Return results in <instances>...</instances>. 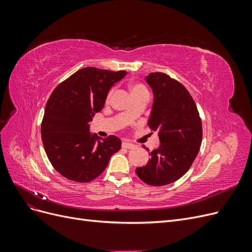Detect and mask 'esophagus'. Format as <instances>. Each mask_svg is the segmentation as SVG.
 <instances>
[{"label":"esophagus","mask_w":252,"mask_h":252,"mask_svg":"<svg viewBox=\"0 0 252 252\" xmlns=\"http://www.w3.org/2000/svg\"><path fill=\"white\" fill-rule=\"evenodd\" d=\"M122 147L126 148V149H132V148H134V145H132L130 143H127V142H123V144H122Z\"/></svg>","instance_id":"obj_1"}]
</instances>
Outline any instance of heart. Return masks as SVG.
I'll return each mask as SVG.
<instances>
[{"mask_svg":"<svg viewBox=\"0 0 252 252\" xmlns=\"http://www.w3.org/2000/svg\"><path fill=\"white\" fill-rule=\"evenodd\" d=\"M129 90H130V94H131L132 97L134 98V101L138 100V98H140L142 96H147V95L149 96V93H148L147 88L145 87L142 83H138V82L131 83L130 85H129ZM112 94H113V89H110L108 91L107 95H106V102H107V103L110 102L111 97H112ZM134 116H135V113H134V111L132 109L127 111V113H126V117L129 118V119L133 118Z\"/></svg>","mask_w":252,"mask_h":252,"instance_id":"heart-1","label":"heart"}]
</instances>
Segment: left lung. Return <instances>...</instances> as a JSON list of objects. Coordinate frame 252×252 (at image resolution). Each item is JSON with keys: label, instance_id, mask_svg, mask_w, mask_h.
Masks as SVG:
<instances>
[{"label": "left lung", "instance_id": "1", "mask_svg": "<svg viewBox=\"0 0 252 252\" xmlns=\"http://www.w3.org/2000/svg\"><path fill=\"white\" fill-rule=\"evenodd\" d=\"M146 82L155 96L148 126L158 131L161 145L135 172L148 185L164 186L191 167L201 147L202 121L192 96L180 82L163 72L150 73Z\"/></svg>", "mask_w": 252, "mask_h": 252}]
</instances>
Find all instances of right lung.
I'll list each match as a JSON object with an SVG mask.
<instances>
[{
  "instance_id": "1",
  "label": "right lung",
  "mask_w": 252,
  "mask_h": 252,
  "mask_svg": "<svg viewBox=\"0 0 252 252\" xmlns=\"http://www.w3.org/2000/svg\"><path fill=\"white\" fill-rule=\"evenodd\" d=\"M126 71L86 67L74 72L50 94L41 133L51 165L64 178L88 183L97 178L120 150L116 135L101 139L89 132V122L103 109L106 95Z\"/></svg>"
}]
</instances>
